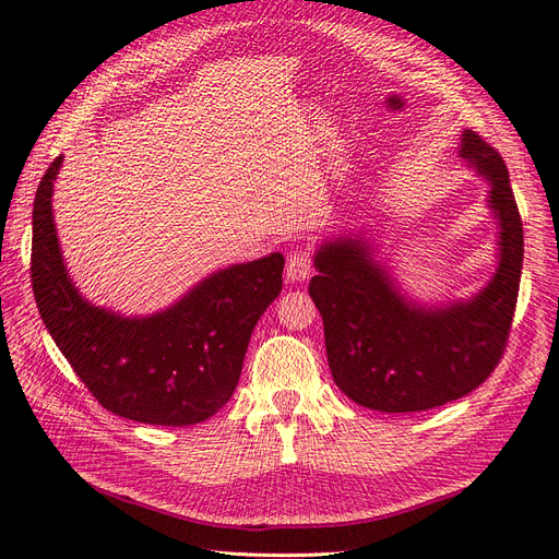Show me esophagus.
I'll list each match as a JSON object with an SVG mask.
<instances>
[{"label": "esophagus", "mask_w": 559, "mask_h": 559, "mask_svg": "<svg viewBox=\"0 0 559 559\" xmlns=\"http://www.w3.org/2000/svg\"><path fill=\"white\" fill-rule=\"evenodd\" d=\"M312 273V257L310 251H294L286 259V280L289 282H306Z\"/></svg>", "instance_id": "obj_1"}]
</instances>
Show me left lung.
I'll return each mask as SVG.
<instances>
[{
    "label": "left lung",
    "mask_w": 559,
    "mask_h": 559,
    "mask_svg": "<svg viewBox=\"0 0 559 559\" xmlns=\"http://www.w3.org/2000/svg\"><path fill=\"white\" fill-rule=\"evenodd\" d=\"M462 158L489 183L501 222L495 280L445 310L408 306L359 240L326 242L310 296L324 321L329 368L354 401L380 413H419L466 396L499 366L515 317L522 273V218L509 170L495 146L464 130Z\"/></svg>",
    "instance_id": "1"
}]
</instances>
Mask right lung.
I'll return each instance as SVG.
<instances>
[{
    "mask_svg": "<svg viewBox=\"0 0 559 559\" xmlns=\"http://www.w3.org/2000/svg\"><path fill=\"white\" fill-rule=\"evenodd\" d=\"M58 156L32 210V292L74 373L109 413L189 427L218 413L240 382L253 326L282 292V253L222 270L175 308L123 319L83 300L67 277L50 214Z\"/></svg>",
    "mask_w": 559,
    "mask_h": 559,
    "instance_id": "add662e5",
    "label": "right lung"
}]
</instances>
